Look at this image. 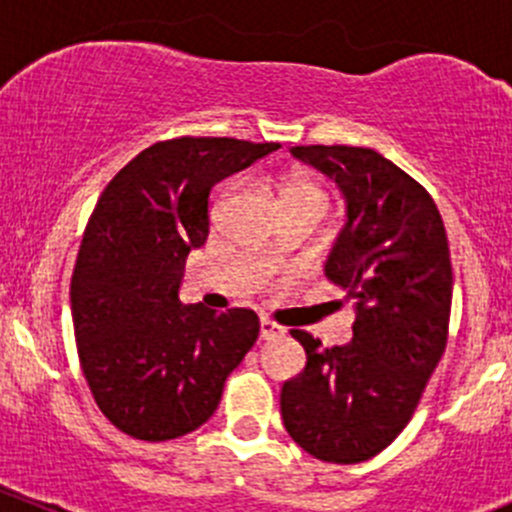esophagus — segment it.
Returning a JSON list of instances; mask_svg holds the SVG:
<instances>
[{
  "instance_id": "1",
  "label": "esophagus",
  "mask_w": 512,
  "mask_h": 512,
  "mask_svg": "<svg viewBox=\"0 0 512 512\" xmlns=\"http://www.w3.org/2000/svg\"><path fill=\"white\" fill-rule=\"evenodd\" d=\"M285 337V329L280 324L270 322V319H262L260 322V339L262 342H270V339H280Z\"/></svg>"
}]
</instances>
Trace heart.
<instances>
[{
	"label": "heart",
	"mask_w": 512,
	"mask_h": 512,
	"mask_svg": "<svg viewBox=\"0 0 512 512\" xmlns=\"http://www.w3.org/2000/svg\"><path fill=\"white\" fill-rule=\"evenodd\" d=\"M302 193H317V195H324L322 190L317 188V185H312V183H302V180H299V183H292L287 188V195H302Z\"/></svg>",
	"instance_id": "b5f03b06"
}]
</instances>
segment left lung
Returning <instances> with one entry per match:
<instances>
[{
    "mask_svg": "<svg viewBox=\"0 0 512 512\" xmlns=\"http://www.w3.org/2000/svg\"><path fill=\"white\" fill-rule=\"evenodd\" d=\"M292 156L347 198L324 275L356 299V322L352 342L332 349L294 329L307 364L282 386V421L309 456L361 463L404 431L446 349V227L431 195L371 148L294 146Z\"/></svg>",
    "mask_w": 512,
    "mask_h": 512,
    "instance_id": "8db88e82",
    "label": "left lung"
}]
</instances>
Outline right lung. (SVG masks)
Masks as SVG:
<instances>
[{
    "label": "right lung",
    "instance_id": "right-lung-1",
    "mask_svg": "<svg viewBox=\"0 0 512 512\" xmlns=\"http://www.w3.org/2000/svg\"><path fill=\"white\" fill-rule=\"evenodd\" d=\"M280 143L173 138L138 153L98 198L71 275L81 369L98 409L141 441H170L215 414L260 334L252 309L185 307V257L205 245L215 185Z\"/></svg>",
    "mask_w": 512,
    "mask_h": 512
}]
</instances>
